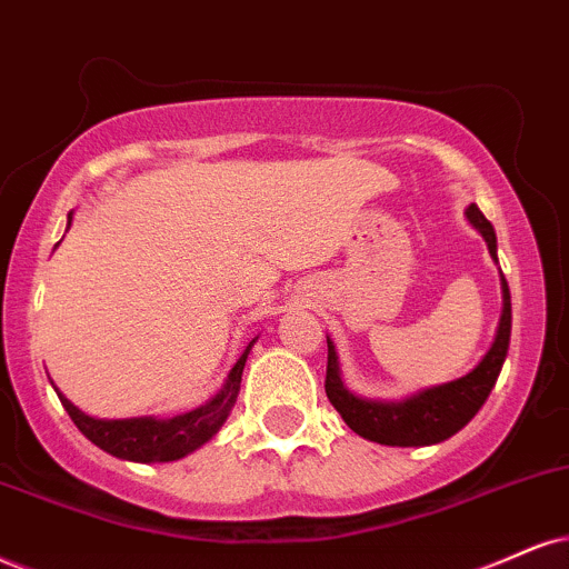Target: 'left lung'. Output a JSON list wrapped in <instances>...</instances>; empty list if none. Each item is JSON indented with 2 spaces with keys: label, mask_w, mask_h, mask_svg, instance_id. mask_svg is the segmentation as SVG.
I'll return each mask as SVG.
<instances>
[{
  "label": "left lung",
  "mask_w": 569,
  "mask_h": 569,
  "mask_svg": "<svg viewBox=\"0 0 569 569\" xmlns=\"http://www.w3.org/2000/svg\"><path fill=\"white\" fill-rule=\"evenodd\" d=\"M467 221L480 231L482 240L488 242L490 258L499 263V258H496V231L478 206L467 208ZM501 296L503 311L499 329H496V340L478 367L469 375L459 377V380L419 390L403 398V401H369V398H359L356 392H350L340 377L338 350H335V342L327 338L325 390L329 403L340 411L350 430L380 446H432L451 438L488 401L490 390H493L501 375L503 359H507L511 338V296L503 277Z\"/></svg>",
  "instance_id": "8db88e82"
}]
</instances>
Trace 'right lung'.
Returning a JSON list of instances; mask_svg holds the SVG:
<instances>
[{
    "label": "right lung",
    "mask_w": 569,
    "mask_h": 569,
    "mask_svg": "<svg viewBox=\"0 0 569 569\" xmlns=\"http://www.w3.org/2000/svg\"><path fill=\"white\" fill-rule=\"evenodd\" d=\"M70 221H73V213H68V227ZM252 342L256 340L248 342L240 361L231 367L223 388L210 401L202 403L200 409L179 413V417L171 419H94L81 409H76L58 388H54V392H58L60 403L66 406L68 417L73 419V425L79 427L81 435H87L91 443L108 451L110 456H118V459L126 461H142V465H150V461H177L184 459L187 453L198 451L227 422L231 406H234L237 396H240L242 369L244 361H248Z\"/></svg>",
    "instance_id": "1"
}]
</instances>
